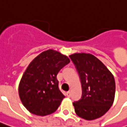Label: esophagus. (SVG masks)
<instances>
[{
  "label": "esophagus",
  "instance_id": "esophagus-1",
  "mask_svg": "<svg viewBox=\"0 0 127 127\" xmlns=\"http://www.w3.org/2000/svg\"><path fill=\"white\" fill-rule=\"evenodd\" d=\"M66 95H67V97H70V96H71V92H70V91H67V92L66 93Z\"/></svg>",
  "mask_w": 127,
  "mask_h": 127
}]
</instances>
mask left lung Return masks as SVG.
<instances>
[{
  "label": "left lung",
  "instance_id": "obj_1",
  "mask_svg": "<svg viewBox=\"0 0 127 127\" xmlns=\"http://www.w3.org/2000/svg\"><path fill=\"white\" fill-rule=\"evenodd\" d=\"M80 78L82 95L73 105L77 115L86 120L102 117L112 106L115 81L104 64L94 55L75 53L69 55Z\"/></svg>",
  "mask_w": 127,
  "mask_h": 127
}]
</instances>
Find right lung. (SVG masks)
<instances>
[{"label":"right lung","instance_id":"obj_1","mask_svg":"<svg viewBox=\"0 0 127 127\" xmlns=\"http://www.w3.org/2000/svg\"><path fill=\"white\" fill-rule=\"evenodd\" d=\"M69 63L66 55L50 49L29 64L20 81L19 95L30 112L45 116L56 111L64 98L59 89L57 75Z\"/></svg>","mask_w":127,"mask_h":127}]
</instances>
